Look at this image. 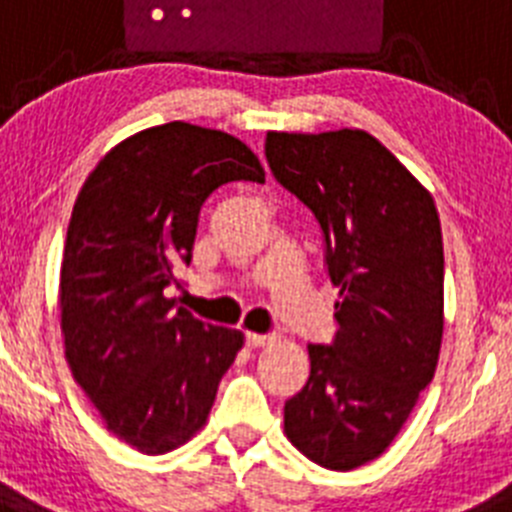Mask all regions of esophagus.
Masks as SVG:
<instances>
[{
	"label": "esophagus",
	"mask_w": 512,
	"mask_h": 512,
	"mask_svg": "<svg viewBox=\"0 0 512 512\" xmlns=\"http://www.w3.org/2000/svg\"><path fill=\"white\" fill-rule=\"evenodd\" d=\"M274 341V336H269V333H246V343L251 348H261V346H269V343Z\"/></svg>",
	"instance_id": "obj_1"
}]
</instances>
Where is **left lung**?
Segmentation results:
<instances>
[{"label": "left lung", "instance_id": "obj_1", "mask_svg": "<svg viewBox=\"0 0 512 512\" xmlns=\"http://www.w3.org/2000/svg\"><path fill=\"white\" fill-rule=\"evenodd\" d=\"M277 182L318 217L338 333L310 343V379L284 402L297 451L348 472L387 451L436 374L443 241L431 192L366 130L266 133Z\"/></svg>", "mask_w": 512, "mask_h": 512}]
</instances>
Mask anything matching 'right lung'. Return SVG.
<instances>
[{
	"label": "right lung",
	"instance_id": "right-lung-1",
	"mask_svg": "<svg viewBox=\"0 0 512 512\" xmlns=\"http://www.w3.org/2000/svg\"><path fill=\"white\" fill-rule=\"evenodd\" d=\"M241 179L264 184L243 140L176 120L110 148L74 202L58 284L66 361L107 431L140 454L200 431L243 348L241 330L164 295L192 261L205 200Z\"/></svg>",
	"mask_w": 512,
	"mask_h": 512
}]
</instances>
